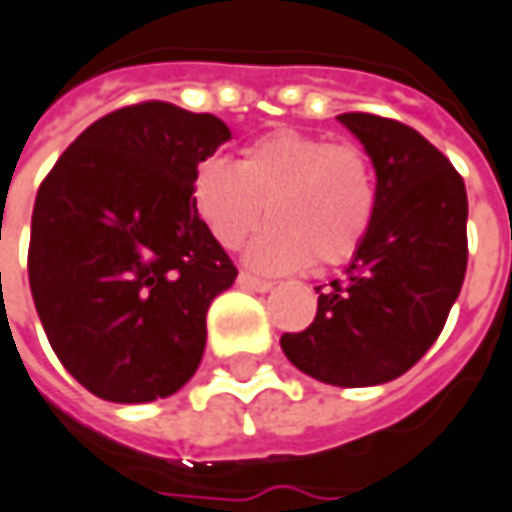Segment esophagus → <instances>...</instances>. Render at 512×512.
<instances>
[{
	"label": "esophagus",
	"mask_w": 512,
	"mask_h": 512,
	"mask_svg": "<svg viewBox=\"0 0 512 512\" xmlns=\"http://www.w3.org/2000/svg\"><path fill=\"white\" fill-rule=\"evenodd\" d=\"M239 287H245V290H253V293H267V290H273V281H264L256 279V276H250V273H239Z\"/></svg>",
	"instance_id": "34e87169"
}]
</instances>
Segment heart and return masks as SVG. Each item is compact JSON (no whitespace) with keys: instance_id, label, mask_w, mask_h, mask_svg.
<instances>
[{"instance_id":"b5f03b06","label":"heart","mask_w":512,"mask_h":512,"mask_svg":"<svg viewBox=\"0 0 512 512\" xmlns=\"http://www.w3.org/2000/svg\"><path fill=\"white\" fill-rule=\"evenodd\" d=\"M191 200L222 248H239L262 225L248 262L262 270L344 264L366 242L377 214L372 160L352 143L279 129L242 149L239 163L205 160Z\"/></svg>"}]
</instances>
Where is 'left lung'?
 Instances as JSON below:
<instances>
[{
  "label": "left lung",
  "instance_id": "left-lung-1",
  "mask_svg": "<svg viewBox=\"0 0 512 512\" xmlns=\"http://www.w3.org/2000/svg\"><path fill=\"white\" fill-rule=\"evenodd\" d=\"M377 177V214L344 281L315 287L318 312L281 349L329 386H380L440 338L468 267V194L451 160L417 129L369 112L338 115Z\"/></svg>",
  "mask_w": 512,
  "mask_h": 512
}]
</instances>
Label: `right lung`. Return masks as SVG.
<instances>
[{"label": "right lung", "instance_id": "obj_1", "mask_svg": "<svg viewBox=\"0 0 512 512\" xmlns=\"http://www.w3.org/2000/svg\"><path fill=\"white\" fill-rule=\"evenodd\" d=\"M231 140L214 115L123 106L72 140L44 177L27 276L47 341L87 392L152 403L205 352V315L236 279L191 200L194 171Z\"/></svg>", "mask_w": 512, "mask_h": 512}]
</instances>
